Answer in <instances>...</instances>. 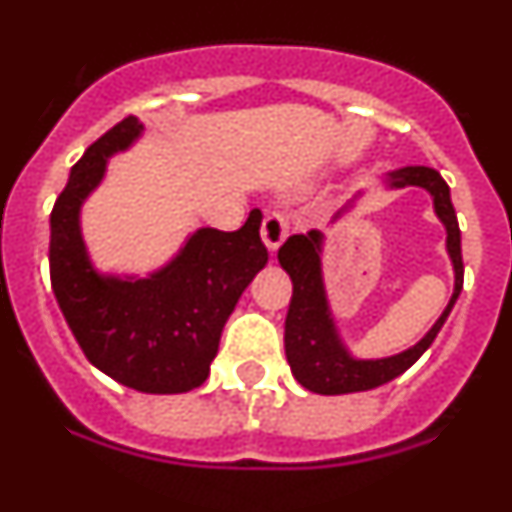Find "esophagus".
Masks as SVG:
<instances>
[{
    "instance_id": "obj_1",
    "label": "esophagus",
    "mask_w": 512,
    "mask_h": 512,
    "mask_svg": "<svg viewBox=\"0 0 512 512\" xmlns=\"http://www.w3.org/2000/svg\"><path fill=\"white\" fill-rule=\"evenodd\" d=\"M260 236H263L265 247L270 252H276L286 242V236H289V221L283 218V213H268L263 218V226H260Z\"/></svg>"
}]
</instances>
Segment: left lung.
<instances>
[{
	"instance_id": "obj_1",
	"label": "left lung",
	"mask_w": 512,
	"mask_h": 512,
	"mask_svg": "<svg viewBox=\"0 0 512 512\" xmlns=\"http://www.w3.org/2000/svg\"><path fill=\"white\" fill-rule=\"evenodd\" d=\"M385 182L393 190L424 187L432 195L437 218L448 231V255L453 260L455 270L453 296H450L445 312L437 317L435 325L429 328L427 336L416 346L395 356H385V359H356L338 336L336 322L330 315L328 296H325V286H322V234L312 229L307 234L289 236L283 242V247L278 249V263L294 283L283 343H286V359H289L291 372L299 380V385H304L312 393H359V390H372L403 375L432 346V341H435L440 328L448 320L450 309H453L455 299L463 289L461 229H458L455 208L450 203V187L445 184L440 171L429 169V166H406V169L390 171L385 176Z\"/></svg>"
}]
</instances>
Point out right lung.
<instances>
[{"mask_svg":"<svg viewBox=\"0 0 512 512\" xmlns=\"http://www.w3.org/2000/svg\"><path fill=\"white\" fill-rule=\"evenodd\" d=\"M140 135L137 117L122 119L72 166L51 210V289L75 341L103 375L140 393H187L208 380L223 325L268 263L263 213L252 210L239 231L197 229L148 278L98 273L80 234V208L101 184L109 158Z\"/></svg>","mask_w":512,"mask_h":512,"instance_id":"add662e5","label":"right lung"}]
</instances>
